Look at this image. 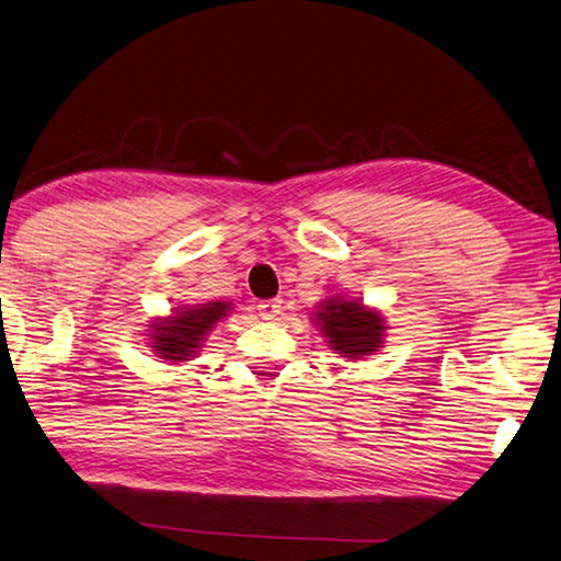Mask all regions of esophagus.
Wrapping results in <instances>:
<instances>
[{"label": "esophagus", "instance_id": "1", "mask_svg": "<svg viewBox=\"0 0 561 561\" xmlns=\"http://www.w3.org/2000/svg\"><path fill=\"white\" fill-rule=\"evenodd\" d=\"M257 311L262 319H267V321L277 319V316L282 313V299H264L257 304Z\"/></svg>", "mask_w": 561, "mask_h": 561}]
</instances>
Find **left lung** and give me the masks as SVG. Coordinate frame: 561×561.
I'll use <instances>...</instances> for the list:
<instances>
[{
	"label": "left lung",
	"mask_w": 561,
	"mask_h": 561,
	"mask_svg": "<svg viewBox=\"0 0 561 561\" xmlns=\"http://www.w3.org/2000/svg\"><path fill=\"white\" fill-rule=\"evenodd\" d=\"M331 348L343 358H360L382 343V319L353 301H329L316 313Z\"/></svg>",
	"instance_id": "obj_1"
}]
</instances>
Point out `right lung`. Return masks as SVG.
<instances>
[{
    "instance_id": "right-lung-1",
    "label": "right lung",
    "mask_w": 561,
    "mask_h": 561,
    "mask_svg": "<svg viewBox=\"0 0 561 561\" xmlns=\"http://www.w3.org/2000/svg\"><path fill=\"white\" fill-rule=\"evenodd\" d=\"M222 311L226 304L213 301L201 309L171 316L164 323H154V351L167 360H188Z\"/></svg>"
}]
</instances>
